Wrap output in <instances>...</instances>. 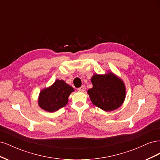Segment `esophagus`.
Instances as JSON below:
<instances>
[{
  "label": "esophagus",
  "instance_id": "obj_1",
  "mask_svg": "<svg viewBox=\"0 0 160 160\" xmlns=\"http://www.w3.org/2000/svg\"><path fill=\"white\" fill-rule=\"evenodd\" d=\"M78 90H79V91H80V92H83V91H85V87L83 85V86H81V88H78Z\"/></svg>",
  "mask_w": 160,
  "mask_h": 160
}]
</instances>
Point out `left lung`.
Instances as JSON below:
<instances>
[{
    "label": "left lung",
    "mask_w": 160,
    "mask_h": 160,
    "mask_svg": "<svg viewBox=\"0 0 160 160\" xmlns=\"http://www.w3.org/2000/svg\"><path fill=\"white\" fill-rule=\"evenodd\" d=\"M93 88L88 91L91 102L105 111L118 109L123 103L126 89L123 81L112 71L93 74L91 78Z\"/></svg>",
    "instance_id": "1"
}]
</instances>
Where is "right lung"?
Returning <instances> with one entry per match:
<instances>
[{"label":"right lung","mask_w":160,"mask_h":160,"mask_svg":"<svg viewBox=\"0 0 160 160\" xmlns=\"http://www.w3.org/2000/svg\"><path fill=\"white\" fill-rule=\"evenodd\" d=\"M74 91L73 88L63 80L56 79L52 85L40 91L38 105L48 112H55L66 105L70 94Z\"/></svg>","instance_id":"1"}]
</instances>
